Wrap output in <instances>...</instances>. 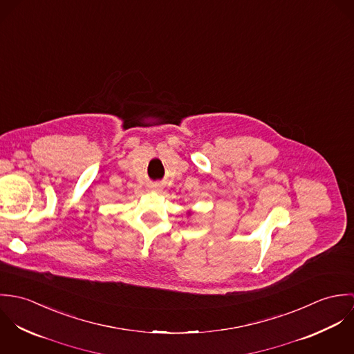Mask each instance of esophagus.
Listing matches in <instances>:
<instances>
[{
	"mask_svg": "<svg viewBox=\"0 0 354 354\" xmlns=\"http://www.w3.org/2000/svg\"><path fill=\"white\" fill-rule=\"evenodd\" d=\"M150 188H151L152 191H156V192H159V191H162V185L160 184H158V183H153L150 185Z\"/></svg>",
	"mask_w": 354,
	"mask_h": 354,
	"instance_id": "obj_1",
	"label": "esophagus"
}]
</instances>
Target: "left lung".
Listing matches in <instances>:
<instances>
[{
    "mask_svg": "<svg viewBox=\"0 0 354 354\" xmlns=\"http://www.w3.org/2000/svg\"><path fill=\"white\" fill-rule=\"evenodd\" d=\"M188 214H191V212H188Z\"/></svg>",
    "mask_w": 354,
    "mask_h": 354,
    "instance_id": "left-lung-1",
    "label": "left lung"
}]
</instances>
